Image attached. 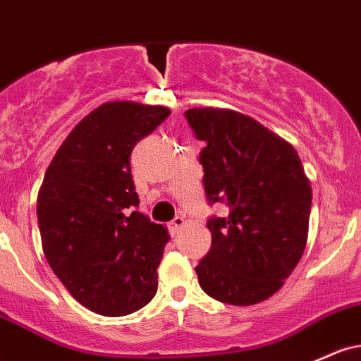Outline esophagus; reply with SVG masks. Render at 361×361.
<instances>
[{
    "instance_id": "obj_1",
    "label": "esophagus",
    "mask_w": 361,
    "mask_h": 361,
    "mask_svg": "<svg viewBox=\"0 0 361 361\" xmlns=\"http://www.w3.org/2000/svg\"><path fill=\"white\" fill-rule=\"evenodd\" d=\"M185 223H187V221H185V217H181V216H176V217H174V219L171 221V223L168 224V228H169V233H171V235L174 236V235H176L178 231H180L181 228H183Z\"/></svg>"
}]
</instances>
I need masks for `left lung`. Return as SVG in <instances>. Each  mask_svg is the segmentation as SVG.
Listing matches in <instances>:
<instances>
[{
	"instance_id": "1",
	"label": "left lung",
	"mask_w": 361,
	"mask_h": 361,
	"mask_svg": "<svg viewBox=\"0 0 361 361\" xmlns=\"http://www.w3.org/2000/svg\"><path fill=\"white\" fill-rule=\"evenodd\" d=\"M205 142L199 161L209 204L224 202L228 217H211L212 245L195 267L200 288L228 305L272 296L302 259L312 187L298 154L247 114L231 109L185 111Z\"/></svg>"
}]
</instances>
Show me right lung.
<instances>
[{
  "mask_svg": "<svg viewBox=\"0 0 361 361\" xmlns=\"http://www.w3.org/2000/svg\"><path fill=\"white\" fill-rule=\"evenodd\" d=\"M169 113L130 101L99 106L65 138L39 190L46 260L70 295L99 315L133 314L157 291L169 235L137 211L130 156Z\"/></svg>",
  "mask_w": 361,
  "mask_h": 361,
  "instance_id": "add662e5",
  "label": "right lung"
}]
</instances>
